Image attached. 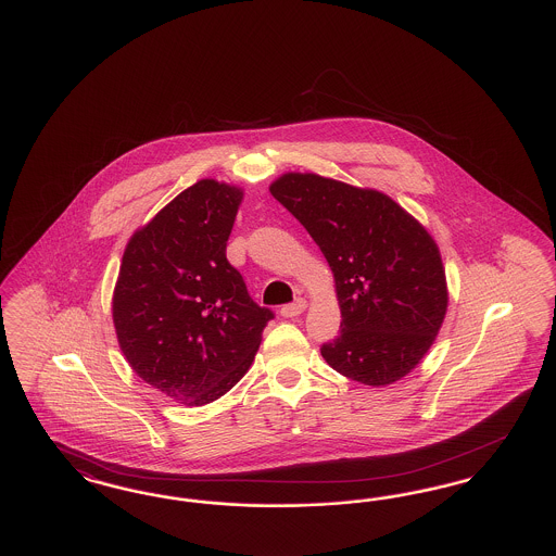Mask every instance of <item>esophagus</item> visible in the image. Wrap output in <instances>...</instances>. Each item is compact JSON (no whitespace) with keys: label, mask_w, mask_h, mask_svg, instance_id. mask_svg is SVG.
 I'll use <instances>...</instances> for the list:
<instances>
[{"label":"esophagus","mask_w":556,"mask_h":556,"mask_svg":"<svg viewBox=\"0 0 556 556\" xmlns=\"http://www.w3.org/2000/svg\"><path fill=\"white\" fill-rule=\"evenodd\" d=\"M304 311H306V300H304V298H298L295 302L286 304V306L281 308V315L286 318L300 317Z\"/></svg>","instance_id":"obj_1"}]
</instances>
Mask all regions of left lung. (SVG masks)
Masks as SVG:
<instances>
[{
	"mask_svg": "<svg viewBox=\"0 0 556 556\" xmlns=\"http://www.w3.org/2000/svg\"><path fill=\"white\" fill-rule=\"evenodd\" d=\"M270 193L333 270L342 331L320 345L327 365L372 388L408 375L448 308L442 256L424 225L381 191L313 173H288Z\"/></svg>",
	"mask_w": 556,
	"mask_h": 556,
	"instance_id": "left-lung-1",
	"label": "left lung"
}]
</instances>
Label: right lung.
<instances>
[{
	"mask_svg": "<svg viewBox=\"0 0 556 556\" xmlns=\"http://www.w3.org/2000/svg\"><path fill=\"white\" fill-rule=\"evenodd\" d=\"M241 189L202 179L129 239L112 298L118 345L164 396L202 406L250 369L273 311L227 261Z\"/></svg>",
	"mask_w": 556,
	"mask_h": 556,
	"instance_id": "add662e5",
	"label": "right lung"
}]
</instances>
